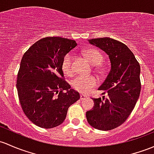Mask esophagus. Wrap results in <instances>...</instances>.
I'll return each instance as SVG.
<instances>
[{"label":"esophagus","instance_id":"obj_1","mask_svg":"<svg viewBox=\"0 0 154 154\" xmlns=\"http://www.w3.org/2000/svg\"><path fill=\"white\" fill-rule=\"evenodd\" d=\"M87 98V96L86 95H84V94H82V95H80V99L81 100H85V99Z\"/></svg>","mask_w":154,"mask_h":154}]
</instances>
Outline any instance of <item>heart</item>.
<instances>
[{
  "mask_svg": "<svg viewBox=\"0 0 154 154\" xmlns=\"http://www.w3.org/2000/svg\"><path fill=\"white\" fill-rule=\"evenodd\" d=\"M84 56L89 59L93 65L101 63L103 56L98 50L95 48H89L83 51ZM73 57L72 54H67L64 56L62 62V70L65 75H72L73 73ZM100 70H103V67H100ZM71 86L75 90L83 93L89 92L92 88L98 84V80L94 76L77 75L71 81Z\"/></svg>",
  "mask_w": 154,
  "mask_h": 154,
  "instance_id": "heart-1",
  "label": "heart"
}]
</instances>
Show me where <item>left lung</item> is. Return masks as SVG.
<instances>
[{"mask_svg":"<svg viewBox=\"0 0 154 154\" xmlns=\"http://www.w3.org/2000/svg\"><path fill=\"white\" fill-rule=\"evenodd\" d=\"M88 42L109 56L111 70L98 88L106 91L108 97L92 98L95 106L87 111L86 117L93 128L112 130L126 120L140 97V66L131 51L120 41L103 37Z\"/></svg>","mask_w":154,"mask_h":154,"instance_id":"1","label":"left lung"}]
</instances>
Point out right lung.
Returning <instances> with one entry per match:
<instances>
[{"instance_id": "1", "label": "right lung", "mask_w": 154, "mask_h": 154, "mask_svg": "<svg viewBox=\"0 0 154 154\" xmlns=\"http://www.w3.org/2000/svg\"><path fill=\"white\" fill-rule=\"evenodd\" d=\"M77 45L75 40L45 37L33 44L21 59L17 90L26 117L43 128L62 124L68 108L80 95L64 80L62 62Z\"/></svg>"}]
</instances>
